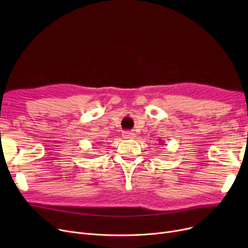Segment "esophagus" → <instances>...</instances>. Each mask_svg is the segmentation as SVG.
Returning a JSON list of instances; mask_svg holds the SVG:
<instances>
[{
    "label": "esophagus",
    "instance_id": "esophagus-1",
    "mask_svg": "<svg viewBox=\"0 0 248 248\" xmlns=\"http://www.w3.org/2000/svg\"><path fill=\"white\" fill-rule=\"evenodd\" d=\"M123 137L124 139H134L136 137V134L134 132H128V131H125L123 133Z\"/></svg>",
    "mask_w": 248,
    "mask_h": 248
}]
</instances>
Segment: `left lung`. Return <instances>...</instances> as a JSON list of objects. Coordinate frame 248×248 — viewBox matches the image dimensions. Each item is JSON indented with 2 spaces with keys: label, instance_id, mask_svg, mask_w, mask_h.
Segmentation results:
<instances>
[{
  "label": "left lung",
  "instance_id": "8db88e82",
  "mask_svg": "<svg viewBox=\"0 0 248 248\" xmlns=\"http://www.w3.org/2000/svg\"><path fill=\"white\" fill-rule=\"evenodd\" d=\"M162 144H163V142H162ZM162 144H161V145H162Z\"/></svg>",
  "mask_w": 248,
  "mask_h": 248
}]
</instances>
